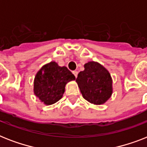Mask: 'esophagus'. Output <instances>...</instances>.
<instances>
[{
  "label": "esophagus",
  "instance_id": "1",
  "mask_svg": "<svg viewBox=\"0 0 147 147\" xmlns=\"http://www.w3.org/2000/svg\"><path fill=\"white\" fill-rule=\"evenodd\" d=\"M73 74H74V75L75 77H77V74H78V71H77V70H74V71H73Z\"/></svg>",
  "mask_w": 147,
  "mask_h": 147
}]
</instances>
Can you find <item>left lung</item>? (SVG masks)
<instances>
[{"instance_id": "1", "label": "left lung", "mask_w": 147, "mask_h": 147, "mask_svg": "<svg viewBox=\"0 0 147 147\" xmlns=\"http://www.w3.org/2000/svg\"><path fill=\"white\" fill-rule=\"evenodd\" d=\"M76 82L83 98L94 105H102L112 95L111 74L98 62L86 63L84 70L78 74Z\"/></svg>"}]
</instances>
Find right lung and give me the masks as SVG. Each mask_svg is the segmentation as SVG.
<instances>
[{
    "label": "right lung",
    "instance_id": "1",
    "mask_svg": "<svg viewBox=\"0 0 147 147\" xmlns=\"http://www.w3.org/2000/svg\"><path fill=\"white\" fill-rule=\"evenodd\" d=\"M75 80L74 75L66 67L59 66L55 61L49 62L36 73L34 94L45 105H52L62 98L67 83Z\"/></svg>",
    "mask_w": 147,
    "mask_h": 147
}]
</instances>
